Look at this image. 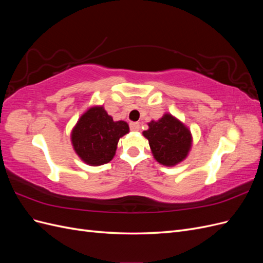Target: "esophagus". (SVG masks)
Instances as JSON below:
<instances>
[{
	"mask_svg": "<svg viewBox=\"0 0 263 263\" xmlns=\"http://www.w3.org/2000/svg\"><path fill=\"white\" fill-rule=\"evenodd\" d=\"M129 127H130V130H134V132H138L140 129V125L136 122H133L129 124Z\"/></svg>",
	"mask_w": 263,
	"mask_h": 263,
	"instance_id": "obj_1",
	"label": "esophagus"
}]
</instances>
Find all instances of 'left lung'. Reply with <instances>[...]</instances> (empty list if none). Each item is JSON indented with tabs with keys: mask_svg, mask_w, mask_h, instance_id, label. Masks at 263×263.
I'll return each instance as SVG.
<instances>
[{
	"mask_svg": "<svg viewBox=\"0 0 263 263\" xmlns=\"http://www.w3.org/2000/svg\"><path fill=\"white\" fill-rule=\"evenodd\" d=\"M149 129L144 132L149 146L158 162L163 165H174L187 156L191 148V133L170 114L159 121H153Z\"/></svg>",
	"mask_w": 263,
	"mask_h": 263,
	"instance_id": "obj_1",
	"label": "left lung"
}]
</instances>
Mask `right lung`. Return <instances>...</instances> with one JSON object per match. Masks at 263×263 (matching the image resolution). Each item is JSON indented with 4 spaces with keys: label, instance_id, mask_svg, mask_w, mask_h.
Masks as SVG:
<instances>
[{
    "label": "right lung",
    "instance_id": "add662e5",
    "mask_svg": "<svg viewBox=\"0 0 263 263\" xmlns=\"http://www.w3.org/2000/svg\"><path fill=\"white\" fill-rule=\"evenodd\" d=\"M128 130L127 123L114 122L103 107H92L79 119L71 139L85 163L101 165L112 160L119 138Z\"/></svg>",
    "mask_w": 263,
    "mask_h": 263
}]
</instances>
